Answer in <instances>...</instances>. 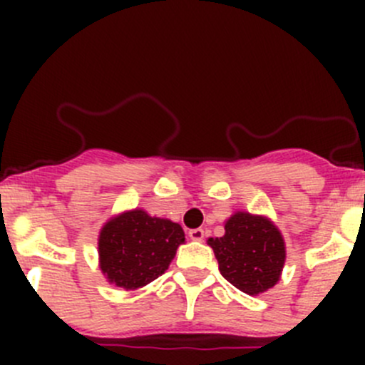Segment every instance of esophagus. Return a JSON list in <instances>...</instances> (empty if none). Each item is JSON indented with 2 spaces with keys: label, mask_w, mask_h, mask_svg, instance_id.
I'll return each mask as SVG.
<instances>
[{
  "label": "esophagus",
  "mask_w": 365,
  "mask_h": 365,
  "mask_svg": "<svg viewBox=\"0 0 365 365\" xmlns=\"http://www.w3.org/2000/svg\"><path fill=\"white\" fill-rule=\"evenodd\" d=\"M189 237H190V240L201 242L205 238V231L201 230V227H196V230H190L189 231Z\"/></svg>",
  "instance_id": "34e87169"
}]
</instances>
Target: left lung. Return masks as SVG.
Listing matches in <instances>:
<instances>
[{
  "instance_id": "obj_1",
  "label": "left lung",
  "mask_w": 365,
  "mask_h": 365,
  "mask_svg": "<svg viewBox=\"0 0 365 365\" xmlns=\"http://www.w3.org/2000/svg\"><path fill=\"white\" fill-rule=\"evenodd\" d=\"M226 233L208 238L226 281L247 295L274 288L286 261L284 238L267 217L237 212L226 220Z\"/></svg>"
}]
</instances>
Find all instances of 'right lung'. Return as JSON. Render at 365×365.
<instances>
[{
    "label": "right lung",
    "instance_id": "add662e5",
    "mask_svg": "<svg viewBox=\"0 0 365 365\" xmlns=\"http://www.w3.org/2000/svg\"><path fill=\"white\" fill-rule=\"evenodd\" d=\"M183 242L185 233L180 224L148 215L141 208L128 210L101 230V270L118 288H143L168 270Z\"/></svg>",
    "mask_w": 365,
    "mask_h": 365
}]
</instances>
